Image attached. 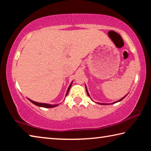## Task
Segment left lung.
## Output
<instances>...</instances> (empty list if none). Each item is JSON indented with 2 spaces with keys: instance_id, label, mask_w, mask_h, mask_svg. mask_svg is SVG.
Here are the masks:
<instances>
[{
  "instance_id": "8db88e82",
  "label": "left lung",
  "mask_w": 151,
  "mask_h": 151,
  "mask_svg": "<svg viewBox=\"0 0 151 151\" xmlns=\"http://www.w3.org/2000/svg\"><path fill=\"white\" fill-rule=\"evenodd\" d=\"M85 87H86V93H87V94L88 95L90 96V95H89V93H88V91H87V88H86V85H85ZM127 95H125L124 97H122V99H120V100H119V101H115V102H114V103H111V104H114V103H118V102H120V101H121L122 99H123L125 96H127ZM90 98H91V96H90ZM98 104H103V105H107V104H110V103H97Z\"/></svg>"
}]
</instances>
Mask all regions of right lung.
<instances>
[{
  "label": "right lung",
  "instance_id": "obj_1",
  "mask_svg": "<svg viewBox=\"0 0 151 151\" xmlns=\"http://www.w3.org/2000/svg\"><path fill=\"white\" fill-rule=\"evenodd\" d=\"M73 84V82L70 83V85L68 86V88L67 89V91H66V96H67V94H68V92H69L70 88L71 87V85H72ZM28 99V98H27ZM32 103H33L35 105H37L38 106H40V107H44V108H53V107H56L58 106V104H47V103H38V102H35V101H33L32 100H30V99H28Z\"/></svg>",
  "mask_w": 151,
  "mask_h": 151
}]
</instances>
